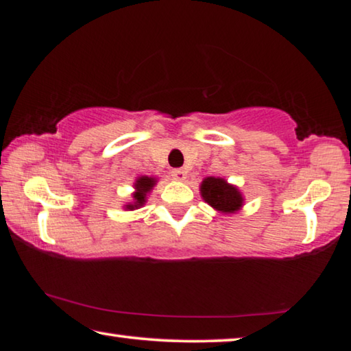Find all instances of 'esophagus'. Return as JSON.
Masks as SVG:
<instances>
[{"instance_id":"esophagus-1","label":"esophagus","mask_w":351,"mask_h":351,"mask_svg":"<svg viewBox=\"0 0 351 351\" xmlns=\"http://www.w3.org/2000/svg\"><path fill=\"white\" fill-rule=\"evenodd\" d=\"M171 178H173L175 181H186L187 173L182 169H175L171 170Z\"/></svg>"}]
</instances>
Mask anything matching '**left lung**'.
I'll return each instance as SVG.
<instances>
[{
	"label": "left lung",
	"mask_w": 351,
	"mask_h": 351,
	"mask_svg": "<svg viewBox=\"0 0 351 351\" xmlns=\"http://www.w3.org/2000/svg\"><path fill=\"white\" fill-rule=\"evenodd\" d=\"M199 193L204 203L209 204L218 213H224V215L237 213L245 204V198H243L240 189L226 181L224 178H204L199 184Z\"/></svg>",
	"instance_id": "left-lung-1"
}]
</instances>
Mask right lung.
<instances>
[{
	"instance_id": "1",
	"label": "right lung",
	"mask_w": 351,
	"mask_h": 351,
	"mask_svg": "<svg viewBox=\"0 0 351 351\" xmlns=\"http://www.w3.org/2000/svg\"><path fill=\"white\" fill-rule=\"evenodd\" d=\"M158 182V178L156 176H139L136 178V181L133 184V189L134 192L132 193L133 201H130L125 206H123V209L125 210H136V209H141L142 206L147 203V197L150 195V192L153 190V187L156 186Z\"/></svg>"
}]
</instances>
